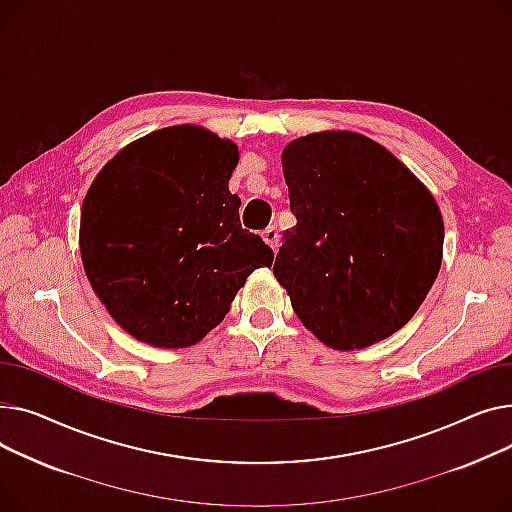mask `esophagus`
I'll list each match as a JSON object with an SVG mask.
<instances>
[{
  "label": "esophagus",
  "mask_w": 512,
  "mask_h": 512,
  "mask_svg": "<svg viewBox=\"0 0 512 512\" xmlns=\"http://www.w3.org/2000/svg\"><path fill=\"white\" fill-rule=\"evenodd\" d=\"M262 239H264V242H266L270 248L277 250V246H279V239H281V235H279V229H277L275 225L266 227V229L262 231Z\"/></svg>",
  "instance_id": "34e87169"
}]
</instances>
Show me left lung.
Here are the masks:
<instances>
[{
	"instance_id": "obj_1",
	"label": "left lung",
	"mask_w": 512,
	"mask_h": 512,
	"mask_svg": "<svg viewBox=\"0 0 512 512\" xmlns=\"http://www.w3.org/2000/svg\"><path fill=\"white\" fill-rule=\"evenodd\" d=\"M289 208L273 273L328 347H370L403 328L432 289L444 223L430 190L378 142L316 132L283 150Z\"/></svg>"
}]
</instances>
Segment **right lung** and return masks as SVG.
<instances>
[{
    "mask_svg": "<svg viewBox=\"0 0 512 512\" xmlns=\"http://www.w3.org/2000/svg\"><path fill=\"white\" fill-rule=\"evenodd\" d=\"M239 153L198 126L148 134L99 171L80 215L84 273L113 320L155 347L198 343L256 268L273 264L239 223Z\"/></svg>",
    "mask_w": 512,
    "mask_h": 512,
    "instance_id": "1",
    "label": "right lung"
}]
</instances>
